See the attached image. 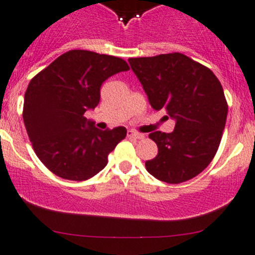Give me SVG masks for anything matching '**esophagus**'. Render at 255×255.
<instances>
[{
  "label": "esophagus",
  "instance_id": "34e87169",
  "mask_svg": "<svg viewBox=\"0 0 255 255\" xmlns=\"http://www.w3.org/2000/svg\"><path fill=\"white\" fill-rule=\"evenodd\" d=\"M127 135L129 136V138H135V139H143L144 138L143 134H140V133H138V132H134V130H128Z\"/></svg>",
  "mask_w": 255,
  "mask_h": 255
}]
</instances>
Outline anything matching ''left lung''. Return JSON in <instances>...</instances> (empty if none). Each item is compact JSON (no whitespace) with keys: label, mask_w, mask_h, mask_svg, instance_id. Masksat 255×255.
Instances as JSON below:
<instances>
[{"label":"left lung","mask_w":255,"mask_h":255,"mask_svg":"<svg viewBox=\"0 0 255 255\" xmlns=\"http://www.w3.org/2000/svg\"><path fill=\"white\" fill-rule=\"evenodd\" d=\"M154 110H166L176 121L173 132L157 130L149 138L157 155L145 162L150 175L166 183H181L198 176L215 156L227 106L215 74L179 52L129 58Z\"/></svg>","instance_id":"left-lung-1"}]
</instances>
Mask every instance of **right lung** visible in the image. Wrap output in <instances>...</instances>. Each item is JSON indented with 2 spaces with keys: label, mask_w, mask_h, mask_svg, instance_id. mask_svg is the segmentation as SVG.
Instances as JSON below:
<instances>
[{
  "label": "right lung",
  "mask_w": 255,
  "mask_h": 255,
  "mask_svg": "<svg viewBox=\"0 0 255 255\" xmlns=\"http://www.w3.org/2000/svg\"><path fill=\"white\" fill-rule=\"evenodd\" d=\"M128 69L122 58L71 50L30 80L24 95V125L34 151L51 172L85 181L107 165L127 129L100 130L84 114L98 106L101 84Z\"/></svg>",
  "instance_id": "add662e5"
}]
</instances>
